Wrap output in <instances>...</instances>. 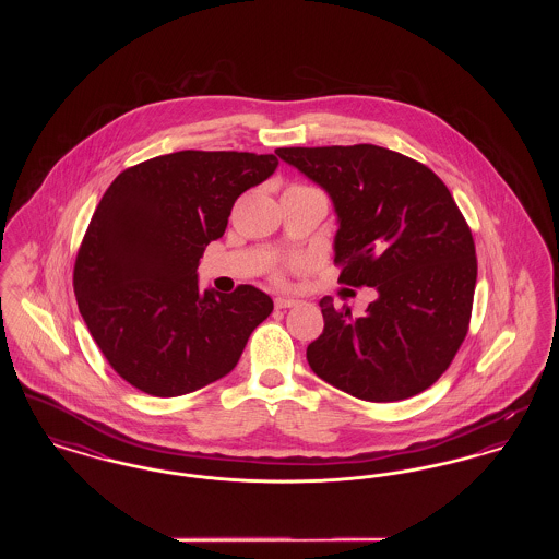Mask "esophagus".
I'll return each mask as SVG.
<instances>
[{
  "instance_id": "34e87169",
  "label": "esophagus",
  "mask_w": 559,
  "mask_h": 559,
  "mask_svg": "<svg viewBox=\"0 0 559 559\" xmlns=\"http://www.w3.org/2000/svg\"><path fill=\"white\" fill-rule=\"evenodd\" d=\"M274 306H276L278 310H287V308L299 306V299H293V297H276V299H274Z\"/></svg>"
}]
</instances>
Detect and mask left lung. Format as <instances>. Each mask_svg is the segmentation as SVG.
<instances>
[{
    "label": "left lung",
    "mask_w": 559,
    "mask_h": 559,
    "mask_svg": "<svg viewBox=\"0 0 559 559\" xmlns=\"http://www.w3.org/2000/svg\"><path fill=\"white\" fill-rule=\"evenodd\" d=\"M331 199L340 281L372 287L360 319L319 301L324 329L306 349L310 369L369 402L427 390L463 344L476 289L472 230L426 165L374 144L276 148Z\"/></svg>",
    "instance_id": "8db88e82"
}]
</instances>
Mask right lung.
I'll list each match as a JSON object with an SVG mask.
<instances>
[{"label": "right lung", "mask_w": 559, "mask_h": 559, "mask_svg": "<svg viewBox=\"0 0 559 559\" xmlns=\"http://www.w3.org/2000/svg\"><path fill=\"white\" fill-rule=\"evenodd\" d=\"M278 159L180 151L121 171L100 199L75 260L73 287L94 342L133 388L182 396L233 371L274 304L251 285L199 289V260L235 201Z\"/></svg>", "instance_id": "obj_1"}]
</instances>
